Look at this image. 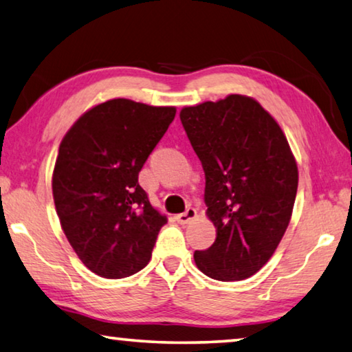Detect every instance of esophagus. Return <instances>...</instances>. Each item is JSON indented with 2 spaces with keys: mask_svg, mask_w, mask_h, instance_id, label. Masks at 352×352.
<instances>
[{
  "mask_svg": "<svg viewBox=\"0 0 352 352\" xmlns=\"http://www.w3.org/2000/svg\"><path fill=\"white\" fill-rule=\"evenodd\" d=\"M195 217H197V211H195L194 208H188V210L184 211V212L178 214V216H177L175 219H177V222H178V223L184 225V223H189L190 220H194Z\"/></svg>",
  "mask_w": 352,
  "mask_h": 352,
  "instance_id": "34e87169",
  "label": "esophagus"
}]
</instances>
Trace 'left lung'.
<instances>
[{
	"mask_svg": "<svg viewBox=\"0 0 352 352\" xmlns=\"http://www.w3.org/2000/svg\"><path fill=\"white\" fill-rule=\"evenodd\" d=\"M180 119L205 170L206 216L216 241L195 252L197 269L219 281L253 276L287 230L298 166L283 129L258 100L228 94L183 107Z\"/></svg>",
	"mask_w": 352,
	"mask_h": 352,
	"instance_id": "obj_1",
	"label": "left lung"
}]
</instances>
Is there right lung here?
<instances>
[{"label":"right lung","instance_id":"obj_1","mask_svg":"<svg viewBox=\"0 0 352 352\" xmlns=\"http://www.w3.org/2000/svg\"><path fill=\"white\" fill-rule=\"evenodd\" d=\"M175 111L110 99L63 136L52 172L56 211L69 245L99 276H132L152 258L168 219L151 205L138 175Z\"/></svg>","mask_w":352,"mask_h":352}]
</instances>
